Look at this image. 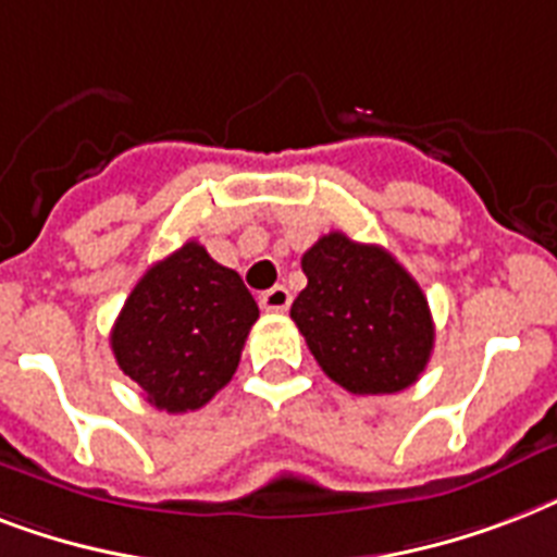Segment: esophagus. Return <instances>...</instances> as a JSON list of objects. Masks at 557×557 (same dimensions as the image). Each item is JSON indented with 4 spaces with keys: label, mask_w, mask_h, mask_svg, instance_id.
<instances>
[{
    "label": "esophagus",
    "mask_w": 557,
    "mask_h": 557,
    "mask_svg": "<svg viewBox=\"0 0 557 557\" xmlns=\"http://www.w3.org/2000/svg\"><path fill=\"white\" fill-rule=\"evenodd\" d=\"M260 306L265 312H286L288 306H292V295H288L286 286H274L269 292H262Z\"/></svg>",
    "instance_id": "esophagus-1"
}]
</instances>
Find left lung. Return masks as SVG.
<instances>
[{
    "label": "left lung",
    "mask_w": 557,
    "mask_h": 557,
    "mask_svg": "<svg viewBox=\"0 0 557 557\" xmlns=\"http://www.w3.org/2000/svg\"><path fill=\"white\" fill-rule=\"evenodd\" d=\"M300 265L309 283L292 304V321L321 370L358 396L410 387L431 361L433 318L396 257L332 231Z\"/></svg>",
    "instance_id": "obj_1"
}]
</instances>
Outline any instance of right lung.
Masks as SVG:
<instances>
[{"mask_svg": "<svg viewBox=\"0 0 557 557\" xmlns=\"http://www.w3.org/2000/svg\"><path fill=\"white\" fill-rule=\"evenodd\" d=\"M257 318L243 277L185 243L135 283L109 344L152 407L187 413L234 379Z\"/></svg>", "mask_w": 557, "mask_h": 557, "instance_id": "obj_1", "label": "right lung"}]
</instances>
